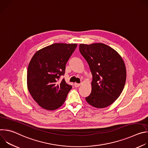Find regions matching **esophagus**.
<instances>
[{"instance_id": "obj_1", "label": "esophagus", "mask_w": 148, "mask_h": 148, "mask_svg": "<svg viewBox=\"0 0 148 148\" xmlns=\"http://www.w3.org/2000/svg\"><path fill=\"white\" fill-rule=\"evenodd\" d=\"M81 86V84H78V83H75L74 84V86L75 87H78Z\"/></svg>"}]
</instances>
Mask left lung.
<instances>
[{
  "instance_id": "8db88e82",
  "label": "left lung",
  "mask_w": 148,
  "mask_h": 148,
  "mask_svg": "<svg viewBox=\"0 0 148 148\" xmlns=\"http://www.w3.org/2000/svg\"><path fill=\"white\" fill-rule=\"evenodd\" d=\"M79 50L92 75V90L86 98L87 102L97 108L108 107L120 96L125 84L126 72L122 58L101 43L80 44Z\"/></svg>"
}]
</instances>
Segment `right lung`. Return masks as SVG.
<instances>
[{
    "label": "right lung",
    "mask_w": 148,
    "mask_h": 148,
    "mask_svg": "<svg viewBox=\"0 0 148 148\" xmlns=\"http://www.w3.org/2000/svg\"><path fill=\"white\" fill-rule=\"evenodd\" d=\"M77 44L54 43L37 51L27 69V84L33 99L47 110H54L64 103L72 86L64 78L66 65Z\"/></svg>",
    "instance_id": "1"
}]
</instances>
